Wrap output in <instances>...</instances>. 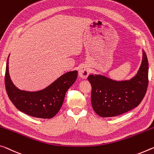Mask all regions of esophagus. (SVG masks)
Listing matches in <instances>:
<instances>
[{
    "label": "esophagus",
    "instance_id": "1",
    "mask_svg": "<svg viewBox=\"0 0 154 154\" xmlns=\"http://www.w3.org/2000/svg\"><path fill=\"white\" fill-rule=\"evenodd\" d=\"M90 74V70L86 65H83L79 68V75L82 79H86Z\"/></svg>",
    "mask_w": 154,
    "mask_h": 154
}]
</instances>
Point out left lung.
<instances>
[{
  "label": "left lung",
  "mask_w": 154,
  "mask_h": 154,
  "mask_svg": "<svg viewBox=\"0 0 154 154\" xmlns=\"http://www.w3.org/2000/svg\"><path fill=\"white\" fill-rule=\"evenodd\" d=\"M148 66L143 51L137 74L129 81L116 82L102 75H89L88 79L92 86L91 103L94 112L101 117H112L137 107L147 90Z\"/></svg>",
  "instance_id": "1"
}]
</instances>
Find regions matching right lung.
Instances as JSON below:
<instances>
[{"mask_svg": "<svg viewBox=\"0 0 154 154\" xmlns=\"http://www.w3.org/2000/svg\"><path fill=\"white\" fill-rule=\"evenodd\" d=\"M77 78V71L74 70L66 72L50 86L40 91L20 90L14 86L9 77L7 59L5 84L9 98L17 109L36 118L51 119L59 112L67 90Z\"/></svg>", "mask_w": 154, "mask_h": 154, "instance_id": "right-lung-1", "label": "right lung"}]
</instances>
